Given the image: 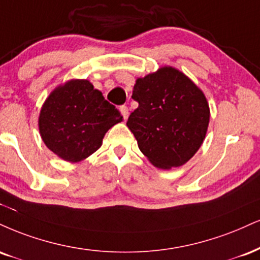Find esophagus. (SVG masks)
<instances>
[{
  "label": "esophagus",
  "instance_id": "obj_1",
  "mask_svg": "<svg viewBox=\"0 0 260 260\" xmlns=\"http://www.w3.org/2000/svg\"><path fill=\"white\" fill-rule=\"evenodd\" d=\"M120 111H121L122 116H123L124 120H127L128 116H129V110H128L127 106L126 105H122L121 108H120Z\"/></svg>",
  "mask_w": 260,
  "mask_h": 260
}]
</instances>
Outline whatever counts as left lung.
I'll use <instances>...</instances> for the list:
<instances>
[{"instance_id": "obj_1", "label": "left lung", "mask_w": 260, "mask_h": 260, "mask_svg": "<svg viewBox=\"0 0 260 260\" xmlns=\"http://www.w3.org/2000/svg\"><path fill=\"white\" fill-rule=\"evenodd\" d=\"M132 98L139 105L127 126L152 165L179 167L196 154L207 132L209 108L191 80L176 69L162 68L137 80Z\"/></svg>"}]
</instances>
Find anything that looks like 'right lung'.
<instances>
[{
  "mask_svg": "<svg viewBox=\"0 0 260 260\" xmlns=\"http://www.w3.org/2000/svg\"><path fill=\"white\" fill-rule=\"evenodd\" d=\"M122 120L89 81L73 80L47 98L39 126L47 148L62 160L79 162L96 151L105 133Z\"/></svg>",
  "mask_w": 260,
  "mask_h": 260,
  "instance_id": "obj_1",
  "label": "right lung"
}]
</instances>
